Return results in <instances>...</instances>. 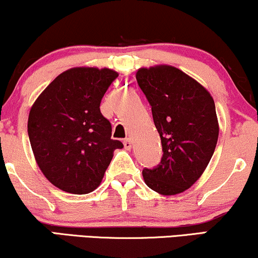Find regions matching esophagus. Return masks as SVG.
I'll use <instances>...</instances> for the list:
<instances>
[{"label": "esophagus", "mask_w": 258, "mask_h": 258, "mask_svg": "<svg viewBox=\"0 0 258 258\" xmlns=\"http://www.w3.org/2000/svg\"><path fill=\"white\" fill-rule=\"evenodd\" d=\"M123 145H124V148L126 149V151H130V149H132V147H133V142H132V140L130 139H125L123 141Z\"/></svg>", "instance_id": "34e87169"}]
</instances>
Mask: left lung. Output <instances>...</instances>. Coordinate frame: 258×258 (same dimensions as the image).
I'll return each mask as SVG.
<instances>
[{
	"label": "left lung",
	"mask_w": 258,
	"mask_h": 258,
	"mask_svg": "<svg viewBox=\"0 0 258 258\" xmlns=\"http://www.w3.org/2000/svg\"><path fill=\"white\" fill-rule=\"evenodd\" d=\"M136 80L152 106L163 146L154 168H144L145 183L161 195H177L202 176L215 151L219 123L211 93L171 66L140 68Z\"/></svg>",
	"instance_id": "1"
}]
</instances>
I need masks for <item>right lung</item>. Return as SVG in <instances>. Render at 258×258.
<instances>
[{"label":"right lung","mask_w":258,"mask_h":258,"mask_svg":"<svg viewBox=\"0 0 258 258\" xmlns=\"http://www.w3.org/2000/svg\"><path fill=\"white\" fill-rule=\"evenodd\" d=\"M118 76L112 69L76 67L41 92L28 114L27 132L38 166L66 192H92L99 186L114 149L111 123L100 112L105 92Z\"/></svg>","instance_id":"add662e5"}]
</instances>
